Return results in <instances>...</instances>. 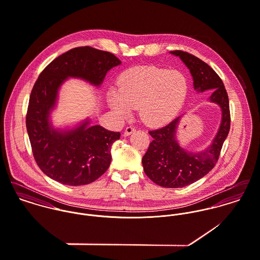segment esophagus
<instances>
[{"instance_id":"obj_1","label":"esophagus","mask_w":260,"mask_h":260,"mask_svg":"<svg viewBox=\"0 0 260 260\" xmlns=\"http://www.w3.org/2000/svg\"><path fill=\"white\" fill-rule=\"evenodd\" d=\"M135 131H136V127H135L134 125H128V126H126L125 129H124V136L127 137V136H129L131 134H133Z\"/></svg>"}]
</instances>
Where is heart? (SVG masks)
<instances>
[{"label": "heart", "mask_w": 260, "mask_h": 260, "mask_svg": "<svg viewBox=\"0 0 260 260\" xmlns=\"http://www.w3.org/2000/svg\"><path fill=\"white\" fill-rule=\"evenodd\" d=\"M187 94L182 74L154 67L135 69L122 75L119 89L109 93L111 108L121 117L140 107L141 117L151 126L170 122L181 109Z\"/></svg>", "instance_id": "obj_1"}]
</instances>
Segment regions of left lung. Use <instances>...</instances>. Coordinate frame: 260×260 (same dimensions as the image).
I'll return each mask as SVG.
<instances>
[{
  "label": "left lung",
  "mask_w": 260,
  "mask_h": 260,
  "mask_svg": "<svg viewBox=\"0 0 260 260\" xmlns=\"http://www.w3.org/2000/svg\"><path fill=\"white\" fill-rule=\"evenodd\" d=\"M171 54L181 58L189 69L197 91L212 90L209 101L217 104L222 112L221 123L212 144L201 152H188L177 144L175 131L180 116L161 128L148 132L152 142L143 157L144 173L162 187L177 188L196 182L214 168L230 133L231 111L221 79L206 62L183 51H173Z\"/></svg>",
  "instance_id": "left-lung-1"
}]
</instances>
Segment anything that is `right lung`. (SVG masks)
Wrapping results in <instances>:
<instances>
[{
    "instance_id": "obj_1",
    "label": "right lung",
    "mask_w": 260,
    "mask_h": 260,
    "mask_svg": "<svg viewBox=\"0 0 260 260\" xmlns=\"http://www.w3.org/2000/svg\"><path fill=\"white\" fill-rule=\"evenodd\" d=\"M120 62L112 53L79 47L58 56L40 74L29 95L26 125L35 160L52 179L67 185H84L109 169L112 144L120 133L89 126L88 120L75 129L61 132L51 125L49 116L58 88L68 77L99 87L107 73Z\"/></svg>"
}]
</instances>
